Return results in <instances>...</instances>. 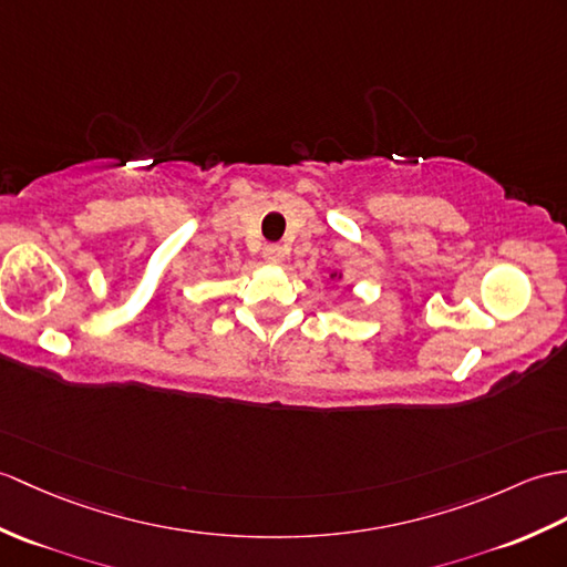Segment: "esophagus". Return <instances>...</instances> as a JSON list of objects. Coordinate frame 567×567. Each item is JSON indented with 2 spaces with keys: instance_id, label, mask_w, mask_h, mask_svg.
I'll return each instance as SVG.
<instances>
[{
  "instance_id": "34e87169",
  "label": "esophagus",
  "mask_w": 567,
  "mask_h": 567,
  "mask_svg": "<svg viewBox=\"0 0 567 567\" xmlns=\"http://www.w3.org/2000/svg\"><path fill=\"white\" fill-rule=\"evenodd\" d=\"M285 256H287V248L282 244H266V248H262V258H266L270 266H280Z\"/></svg>"
}]
</instances>
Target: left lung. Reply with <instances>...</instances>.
I'll return each mask as SVG.
<instances>
[{
	"label": "left lung",
	"mask_w": 567,
	"mask_h": 567,
	"mask_svg": "<svg viewBox=\"0 0 567 567\" xmlns=\"http://www.w3.org/2000/svg\"><path fill=\"white\" fill-rule=\"evenodd\" d=\"M328 278H331V280H343V272H338V270H333L331 275H328Z\"/></svg>",
	"instance_id": "8db88e82"
}]
</instances>
